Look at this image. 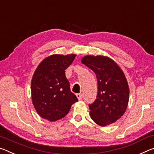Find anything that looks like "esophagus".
<instances>
[{"instance_id": "obj_1", "label": "esophagus", "mask_w": 154, "mask_h": 154, "mask_svg": "<svg viewBox=\"0 0 154 154\" xmlns=\"http://www.w3.org/2000/svg\"><path fill=\"white\" fill-rule=\"evenodd\" d=\"M76 96L77 97V99H79V100H81L83 98V94H80V93L79 94H77Z\"/></svg>"}]
</instances>
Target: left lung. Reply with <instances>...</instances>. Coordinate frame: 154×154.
Listing matches in <instances>:
<instances>
[{
    "label": "left lung",
    "instance_id": "8db88e82",
    "mask_svg": "<svg viewBox=\"0 0 154 154\" xmlns=\"http://www.w3.org/2000/svg\"><path fill=\"white\" fill-rule=\"evenodd\" d=\"M82 64L96 75L97 95L89 104L90 116L97 125L106 126L125 113L129 101V87L125 75L113 60L103 56L87 55Z\"/></svg>",
    "mask_w": 154,
    "mask_h": 154
}]
</instances>
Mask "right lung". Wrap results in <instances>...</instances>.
Instances as JSON below:
<instances>
[{
    "label": "right lung",
    "instance_id": "right-lung-1",
    "mask_svg": "<svg viewBox=\"0 0 154 154\" xmlns=\"http://www.w3.org/2000/svg\"><path fill=\"white\" fill-rule=\"evenodd\" d=\"M76 55H53L44 60L34 72L31 81L32 101L42 118L50 121L62 119L78 101L70 91L65 70Z\"/></svg>",
    "mask_w": 154,
    "mask_h": 154
}]
</instances>
